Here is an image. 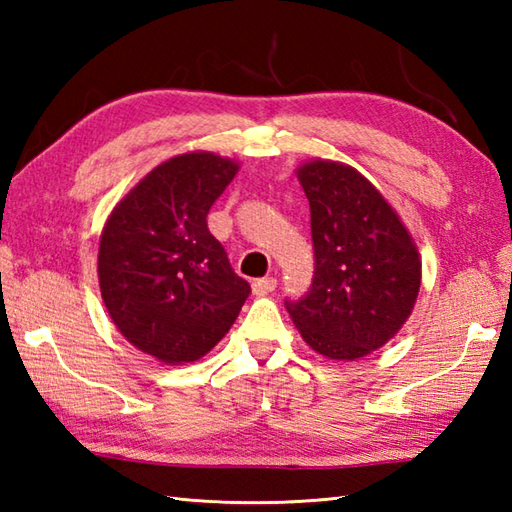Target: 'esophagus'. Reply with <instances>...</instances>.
<instances>
[{"label": "esophagus", "mask_w": 512, "mask_h": 512, "mask_svg": "<svg viewBox=\"0 0 512 512\" xmlns=\"http://www.w3.org/2000/svg\"><path fill=\"white\" fill-rule=\"evenodd\" d=\"M277 288V279L275 277H264V279H255L253 281V295L264 297L270 295Z\"/></svg>", "instance_id": "34e87169"}]
</instances>
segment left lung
Wrapping results in <instances>:
<instances>
[{"mask_svg": "<svg viewBox=\"0 0 512 512\" xmlns=\"http://www.w3.org/2000/svg\"><path fill=\"white\" fill-rule=\"evenodd\" d=\"M310 202L314 279L286 301L314 352L356 361L394 339L416 306L422 262L398 213L354 167L310 160L297 169Z\"/></svg>", "mask_w": 512, "mask_h": 512, "instance_id": "8db88e82", "label": "left lung"}]
</instances>
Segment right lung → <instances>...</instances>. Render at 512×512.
<instances>
[{
  "instance_id": "add662e5",
  "label": "right lung",
  "mask_w": 512,
  "mask_h": 512,
  "mask_svg": "<svg viewBox=\"0 0 512 512\" xmlns=\"http://www.w3.org/2000/svg\"><path fill=\"white\" fill-rule=\"evenodd\" d=\"M239 162L189 151L151 169L107 217L99 286L136 350L165 365L200 361L231 330L250 292L206 215Z\"/></svg>"
}]
</instances>
